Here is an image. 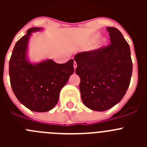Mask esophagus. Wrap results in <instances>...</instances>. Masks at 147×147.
Segmentation results:
<instances>
[{"instance_id": "obj_1", "label": "esophagus", "mask_w": 147, "mask_h": 147, "mask_svg": "<svg viewBox=\"0 0 147 147\" xmlns=\"http://www.w3.org/2000/svg\"><path fill=\"white\" fill-rule=\"evenodd\" d=\"M76 67H77V65H76V62H74V69H76Z\"/></svg>"}]
</instances>
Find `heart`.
Here are the masks:
<instances>
[{"label":"heart","mask_w":147,"mask_h":147,"mask_svg":"<svg viewBox=\"0 0 147 147\" xmlns=\"http://www.w3.org/2000/svg\"><path fill=\"white\" fill-rule=\"evenodd\" d=\"M99 37H100V34H99L97 33V34H96L93 35V37H92V40H93V42H96V41H97V40L99 39ZM105 40H102V42H101V44H102V45H104V44H105Z\"/></svg>","instance_id":"1"}]
</instances>
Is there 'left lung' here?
<instances>
[{
  "instance_id": "8db88e82",
  "label": "left lung",
  "mask_w": 147,
  "mask_h": 147,
  "mask_svg": "<svg viewBox=\"0 0 147 147\" xmlns=\"http://www.w3.org/2000/svg\"><path fill=\"white\" fill-rule=\"evenodd\" d=\"M110 44L75 55L83 104L95 111H105L120 102L130 83L132 62L129 44L119 29L107 27Z\"/></svg>"
}]
</instances>
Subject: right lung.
Here are the masks:
<instances>
[{
    "label": "right lung",
    "instance_id": "obj_1",
    "mask_svg": "<svg viewBox=\"0 0 147 147\" xmlns=\"http://www.w3.org/2000/svg\"><path fill=\"white\" fill-rule=\"evenodd\" d=\"M32 27L18 40L9 60V73L12 90L18 101L32 111L47 112L59 101L60 90L74 72V59L58 64L51 59L31 62L28 42L32 33L42 31Z\"/></svg>",
    "mask_w": 147,
    "mask_h": 147
}]
</instances>
